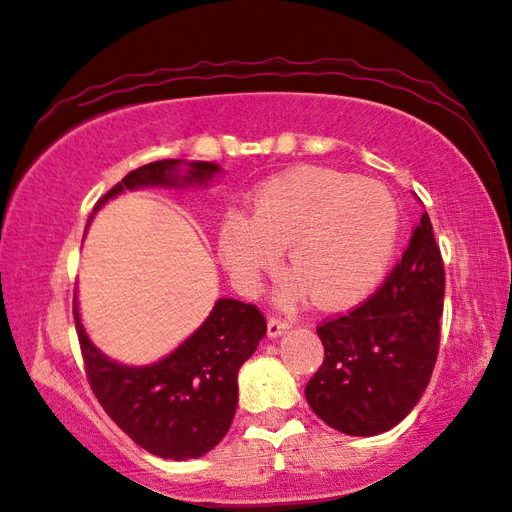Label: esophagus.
<instances>
[{
	"instance_id": "1",
	"label": "esophagus",
	"mask_w": 512,
	"mask_h": 512,
	"mask_svg": "<svg viewBox=\"0 0 512 512\" xmlns=\"http://www.w3.org/2000/svg\"><path fill=\"white\" fill-rule=\"evenodd\" d=\"M286 330H290V323L288 321L279 319V317H270L268 319V336H270V339H277V336H281Z\"/></svg>"
}]
</instances>
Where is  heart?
<instances>
[{
    "label": "heart",
    "mask_w": 512,
    "mask_h": 512,
    "mask_svg": "<svg viewBox=\"0 0 512 512\" xmlns=\"http://www.w3.org/2000/svg\"><path fill=\"white\" fill-rule=\"evenodd\" d=\"M396 235L398 204L383 184L299 167L264 184L255 215H226L217 250L235 284L255 290L290 246L297 275L284 295L312 290L321 306L341 308L376 284Z\"/></svg>",
    "instance_id": "b5f03b06"
}]
</instances>
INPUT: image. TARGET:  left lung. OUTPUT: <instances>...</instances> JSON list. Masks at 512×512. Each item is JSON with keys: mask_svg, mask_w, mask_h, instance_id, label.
Here are the masks:
<instances>
[{"mask_svg": "<svg viewBox=\"0 0 512 512\" xmlns=\"http://www.w3.org/2000/svg\"><path fill=\"white\" fill-rule=\"evenodd\" d=\"M442 301L444 264L424 211L374 295L317 328L325 356L306 385L312 411L347 436L396 427L436 367Z\"/></svg>", "mask_w": 512, "mask_h": 512, "instance_id": "1", "label": "left lung"}]
</instances>
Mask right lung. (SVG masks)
<instances>
[{
	"instance_id": "right-lung-1",
	"label": "right lung",
	"mask_w": 512,
	"mask_h": 512,
	"mask_svg": "<svg viewBox=\"0 0 512 512\" xmlns=\"http://www.w3.org/2000/svg\"><path fill=\"white\" fill-rule=\"evenodd\" d=\"M178 165L180 160H158L129 171L94 211L125 189L204 184L220 171L213 162H189L187 176L178 178ZM72 312L94 396L138 447L165 460H191L226 436L237 407V372L266 334L262 310L220 299L176 352L147 367L118 365L103 356L83 330L76 301Z\"/></svg>"
}]
</instances>
